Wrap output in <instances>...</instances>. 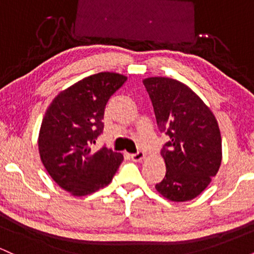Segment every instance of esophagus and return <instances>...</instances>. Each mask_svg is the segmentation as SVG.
<instances>
[{"mask_svg":"<svg viewBox=\"0 0 254 254\" xmlns=\"http://www.w3.org/2000/svg\"><path fill=\"white\" fill-rule=\"evenodd\" d=\"M144 156H145V154L143 153V151H137L136 154H131L130 155L131 160H132V161H136V162L142 161V160L144 159Z\"/></svg>","mask_w":254,"mask_h":254,"instance_id":"1","label":"esophagus"}]
</instances>
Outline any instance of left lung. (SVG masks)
I'll list each match as a JSON object with an SVG mask.
<instances>
[{
	"label": "left lung",
	"mask_w": 254,
	"mask_h": 254,
	"mask_svg": "<svg viewBox=\"0 0 254 254\" xmlns=\"http://www.w3.org/2000/svg\"><path fill=\"white\" fill-rule=\"evenodd\" d=\"M143 84L159 130L170 136L162 148L166 176L159 193L173 202L191 200L208 188L222 161L220 127L211 110L190 87L168 77H148Z\"/></svg>",
	"instance_id": "8db88e82"
}]
</instances>
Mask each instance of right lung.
<instances>
[{
  "mask_svg": "<svg viewBox=\"0 0 254 254\" xmlns=\"http://www.w3.org/2000/svg\"><path fill=\"white\" fill-rule=\"evenodd\" d=\"M127 76L99 72L84 77L58 93L44 115L38 149L44 167L63 190L72 196H87L112 182L121 153L93 144L103 132L104 111L111 95Z\"/></svg>",
  "mask_w": 254,
  "mask_h": 254,
  "instance_id": "right-lung-1",
  "label": "right lung"
}]
</instances>
